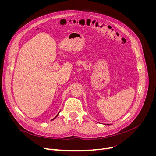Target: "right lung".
Instances as JSON below:
<instances>
[{"label": "right lung", "mask_w": 156, "mask_h": 156, "mask_svg": "<svg viewBox=\"0 0 156 156\" xmlns=\"http://www.w3.org/2000/svg\"><path fill=\"white\" fill-rule=\"evenodd\" d=\"M58 114H59V113H58ZM58 115H56V116H58ZM56 117H55V118H56ZM55 118H54V119H55Z\"/></svg>", "instance_id": "right-lung-1"}]
</instances>
